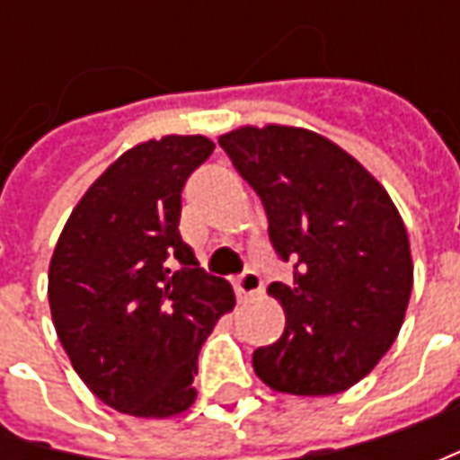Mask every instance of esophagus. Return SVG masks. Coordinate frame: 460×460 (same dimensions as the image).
Returning <instances> with one entry per match:
<instances>
[{"instance_id":"esophagus-1","label":"esophagus","mask_w":460,"mask_h":460,"mask_svg":"<svg viewBox=\"0 0 460 460\" xmlns=\"http://www.w3.org/2000/svg\"><path fill=\"white\" fill-rule=\"evenodd\" d=\"M261 292H263V279L256 271H245L235 279V294H238L240 302H245V299H251Z\"/></svg>"}]
</instances>
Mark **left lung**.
I'll list each match as a JSON object with an SVG mask.
<instances>
[{
  "label": "left lung",
  "instance_id": "1",
  "mask_svg": "<svg viewBox=\"0 0 460 460\" xmlns=\"http://www.w3.org/2000/svg\"><path fill=\"white\" fill-rule=\"evenodd\" d=\"M253 186L276 253L294 281L269 294L284 335L253 353L274 392L327 397L350 389L392 348L412 292L407 227L386 189L325 135L292 125H243L220 135Z\"/></svg>",
  "mask_w": 460,
  "mask_h": 460
}]
</instances>
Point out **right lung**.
<instances>
[{"mask_svg": "<svg viewBox=\"0 0 460 460\" xmlns=\"http://www.w3.org/2000/svg\"><path fill=\"white\" fill-rule=\"evenodd\" d=\"M212 151L204 135L137 143L86 189L56 243L48 302L58 341L117 412H186L199 348L235 307L233 287L204 274L179 235L181 189Z\"/></svg>", "mask_w": 460, "mask_h": 460, "instance_id": "1", "label": "right lung"}]
</instances>
